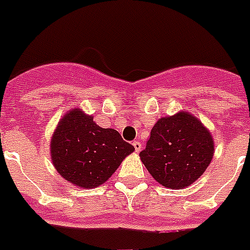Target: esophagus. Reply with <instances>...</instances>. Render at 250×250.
<instances>
[{
	"label": "esophagus",
	"mask_w": 250,
	"mask_h": 250,
	"mask_svg": "<svg viewBox=\"0 0 250 250\" xmlns=\"http://www.w3.org/2000/svg\"><path fill=\"white\" fill-rule=\"evenodd\" d=\"M133 147H135L136 153H140V151H141V149H143V145H141V143H140V141H133Z\"/></svg>",
	"instance_id": "obj_1"
}]
</instances>
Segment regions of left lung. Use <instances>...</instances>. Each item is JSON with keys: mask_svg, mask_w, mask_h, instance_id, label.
<instances>
[{"mask_svg": "<svg viewBox=\"0 0 250 250\" xmlns=\"http://www.w3.org/2000/svg\"><path fill=\"white\" fill-rule=\"evenodd\" d=\"M213 153L210 132L196 117L180 111L155 123L140 158L155 181L184 188L206 172Z\"/></svg>", "mask_w": 250, "mask_h": 250, "instance_id": "left-lung-1", "label": "left lung"}]
</instances>
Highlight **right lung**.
<instances>
[{
  "label": "right lung",
  "mask_w": 250,
  "mask_h": 250,
  "mask_svg": "<svg viewBox=\"0 0 250 250\" xmlns=\"http://www.w3.org/2000/svg\"><path fill=\"white\" fill-rule=\"evenodd\" d=\"M135 147L118 131L101 128L81 109L66 113L51 137V159L56 171L78 188H97L111 177Z\"/></svg>",
  "instance_id": "right-lung-1"
}]
</instances>
